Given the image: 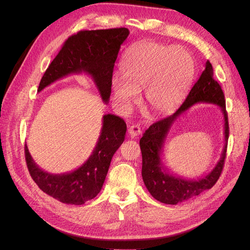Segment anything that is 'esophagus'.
Segmentation results:
<instances>
[{
    "label": "esophagus",
    "instance_id": "34e87169",
    "mask_svg": "<svg viewBox=\"0 0 250 250\" xmlns=\"http://www.w3.org/2000/svg\"><path fill=\"white\" fill-rule=\"evenodd\" d=\"M128 133L131 138H135L138 135L141 134V128L139 125H131L129 128H128Z\"/></svg>",
    "mask_w": 250,
    "mask_h": 250
}]
</instances>
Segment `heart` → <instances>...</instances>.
Masks as SVG:
<instances>
[{"instance_id":"b5f03b06","label":"heart","mask_w":250,"mask_h":250,"mask_svg":"<svg viewBox=\"0 0 250 250\" xmlns=\"http://www.w3.org/2000/svg\"><path fill=\"white\" fill-rule=\"evenodd\" d=\"M123 78L112 79V93L121 108L138 102L144 88V105L149 113L161 116L173 110L183 100L194 75L193 58L180 47L156 42L134 44L122 62Z\"/></svg>"}]
</instances>
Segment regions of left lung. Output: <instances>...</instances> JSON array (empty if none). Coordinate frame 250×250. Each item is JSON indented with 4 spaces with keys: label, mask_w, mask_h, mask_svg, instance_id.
Wrapping results in <instances>:
<instances>
[{
    "label": "left lung",
    "mask_w": 250,
    "mask_h": 250,
    "mask_svg": "<svg viewBox=\"0 0 250 250\" xmlns=\"http://www.w3.org/2000/svg\"><path fill=\"white\" fill-rule=\"evenodd\" d=\"M214 71L210 62H206V69L188 92L185 102L173 115L151 125L140 140L142 151V177L153 197L166 204H177L213 187L221 175L226 156L229 135V118L225 108L224 94L221 86L213 77ZM196 103L215 104L222 108L225 119V147L222 157L215 168L206 177L198 180H187L172 176L162 166L160 154L164 141L173 122Z\"/></svg>",
    "instance_id": "obj_1"
}]
</instances>
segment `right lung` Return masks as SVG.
<instances>
[{"label":"right lung","instance_id":"add662e5","mask_svg":"<svg viewBox=\"0 0 250 250\" xmlns=\"http://www.w3.org/2000/svg\"><path fill=\"white\" fill-rule=\"evenodd\" d=\"M129 30L115 28L79 31L67 39L41 80L39 92L71 74L85 73L93 78L102 100L108 103L113 66L121 44ZM126 123L118 116H103L100 137L87 161L76 170L51 174L41 169L25 145V157L30 175L42 192L65 204H80L95 198L101 191L111 158L122 145Z\"/></svg>","mask_w":250,"mask_h":250}]
</instances>
